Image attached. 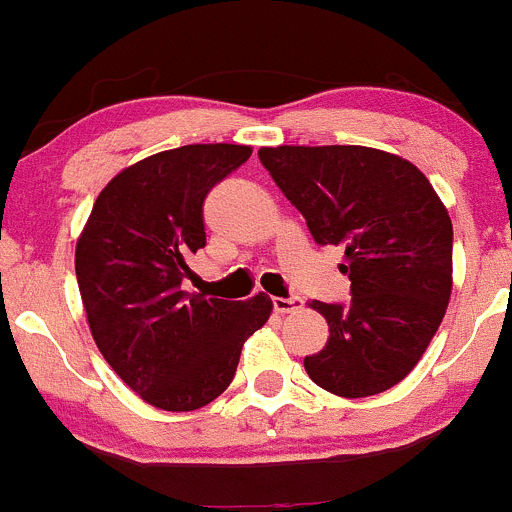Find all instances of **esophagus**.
Wrapping results in <instances>:
<instances>
[{
    "mask_svg": "<svg viewBox=\"0 0 512 512\" xmlns=\"http://www.w3.org/2000/svg\"><path fill=\"white\" fill-rule=\"evenodd\" d=\"M272 307H275L277 314H289V312H297V309L304 307V299L292 294V297H275L272 299Z\"/></svg>",
    "mask_w": 512,
    "mask_h": 512,
    "instance_id": "34e87169",
    "label": "esophagus"
}]
</instances>
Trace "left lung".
<instances>
[{"instance_id":"1","label":"left lung","mask_w":512,"mask_h":512,"mask_svg":"<svg viewBox=\"0 0 512 512\" xmlns=\"http://www.w3.org/2000/svg\"><path fill=\"white\" fill-rule=\"evenodd\" d=\"M260 163L317 245L344 247L352 299L319 302L329 339L304 356L309 379L347 399L406 379L436 334L453 272V227L426 175L364 146L260 148Z\"/></svg>"}]
</instances>
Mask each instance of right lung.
Here are the masks:
<instances>
[{
    "instance_id": "right-lung-1",
    "label": "right lung",
    "mask_w": 512,
    "mask_h": 512,
    "mask_svg": "<svg viewBox=\"0 0 512 512\" xmlns=\"http://www.w3.org/2000/svg\"><path fill=\"white\" fill-rule=\"evenodd\" d=\"M250 146L198 143L121 170L96 198L76 242V280L96 347L151 406L193 411L230 386L242 342L272 302L183 292L188 260L205 247L210 190L250 158Z\"/></svg>"
}]
</instances>
